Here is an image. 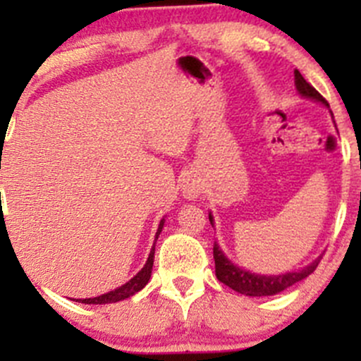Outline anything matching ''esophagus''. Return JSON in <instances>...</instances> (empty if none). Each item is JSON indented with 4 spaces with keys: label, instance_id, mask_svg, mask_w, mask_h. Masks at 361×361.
<instances>
[{
    "label": "esophagus",
    "instance_id": "obj_1",
    "mask_svg": "<svg viewBox=\"0 0 361 361\" xmlns=\"http://www.w3.org/2000/svg\"><path fill=\"white\" fill-rule=\"evenodd\" d=\"M199 192H201V188H199V185L195 183H187L183 188V194L187 195L188 199H195L199 195Z\"/></svg>",
    "mask_w": 361,
    "mask_h": 361
}]
</instances>
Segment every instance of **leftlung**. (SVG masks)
I'll use <instances>...</instances> for the list:
<instances>
[{
	"mask_svg": "<svg viewBox=\"0 0 361 361\" xmlns=\"http://www.w3.org/2000/svg\"><path fill=\"white\" fill-rule=\"evenodd\" d=\"M295 85L297 90L300 92V96L309 97V99L319 101L322 104L329 106L325 97L314 89L309 82H305L304 76L295 69ZM209 221L213 225V216L209 214ZM213 258H214V272H216L218 281L227 285L228 288L235 290L238 293L248 295V297H265V295H276L283 290L290 288L295 283L302 281V279L307 278L309 274L314 272V269L318 267L322 257L316 258L312 264H309L307 267L300 269V271L295 272H286V274H278V276H262L255 274V272L245 271V269L238 267V265L232 264L227 257L224 255V251L220 250V246L214 243L213 246Z\"/></svg>",
	"mask_w": 361,
	"mask_h": 361,
	"instance_id": "1",
	"label": "left lung"
}]
</instances>
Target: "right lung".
<instances>
[{"mask_svg": "<svg viewBox=\"0 0 361 361\" xmlns=\"http://www.w3.org/2000/svg\"><path fill=\"white\" fill-rule=\"evenodd\" d=\"M162 227H164V218L160 220L159 231H157V234H155V241H157L159 234L162 232ZM154 255H155V246L152 248L150 255H148V260H147V264H145V267L141 269V271L137 272V274L134 276L130 281H127L126 285L118 286V288L113 290V292L99 295V297L76 298V302H82V304H113V302H118V300H123V298L133 297L134 293H137L140 290H143L145 286H147L148 279H150V276H152V267H154Z\"/></svg>", "mask_w": 361, "mask_h": 361, "instance_id": "1", "label": "right lung"}]
</instances>
